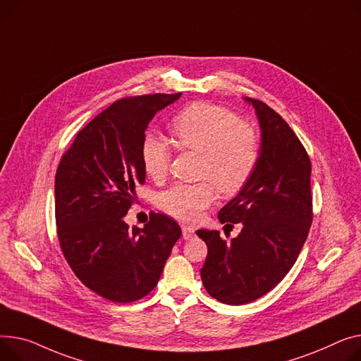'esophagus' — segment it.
I'll return each mask as SVG.
<instances>
[{
	"instance_id": "1",
	"label": "esophagus",
	"mask_w": 361,
	"mask_h": 361,
	"mask_svg": "<svg viewBox=\"0 0 361 361\" xmlns=\"http://www.w3.org/2000/svg\"><path fill=\"white\" fill-rule=\"evenodd\" d=\"M181 231H183V238H184V239H191V238L195 236V228L183 225V226H181Z\"/></svg>"
}]
</instances>
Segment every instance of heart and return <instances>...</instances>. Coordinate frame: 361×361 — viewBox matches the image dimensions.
I'll use <instances>...</instances> for the list:
<instances>
[{
  "label": "heart",
  "instance_id": "b5f03b06",
  "mask_svg": "<svg viewBox=\"0 0 361 361\" xmlns=\"http://www.w3.org/2000/svg\"><path fill=\"white\" fill-rule=\"evenodd\" d=\"M171 133L178 147L200 152L197 177L202 178L197 183H177L158 196V207L176 219L197 221L213 203L216 191L235 196L255 171L259 159L258 135L226 107L212 103L190 104L173 118ZM139 155L149 178H165L171 149L161 135H143Z\"/></svg>",
  "mask_w": 361,
  "mask_h": 361
}]
</instances>
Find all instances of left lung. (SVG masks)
Returning a JSON list of instances; mask_svg holds the SVG:
<instances>
[{
  "mask_svg": "<svg viewBox=\"0 0 361 361\" xmlns=\"http://www.w3.org/2000/svg\"><path fill=\"white\" fill-rule=\"evenodd\" d=\"M245 100L259 120L261 154L247 185L218 214L221 224H241L243 231L229 243L218 231L196 232L207 245L204 289L226 305H245L274 289L296 262L314 219L312 166L302 142L266 103Z\"/></svg>",
  "mask_w": 361,
  "mask_h": 361,
  "instance_id": "8db88e82",
  "label": "left lung"
}]
</instances>
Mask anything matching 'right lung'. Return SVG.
I'll use <instances>...</instances> for the list:
<instances>
[{
  "instance_id": "obj_1",
  "label": "right lung",
  "mask_w": 361,
  "mask_h": 361,
  "mask_svg": "<svg viewBox=\"0 0 361 361\" xmlns=\"http://www.w3.org/2000/svg\"><path fill=\"white\" fill-rule=\"evenodd\" d=\"M180 95L114 102L77 133L58 165L55 218L63 257L90 290L116 303L154 290L181 236L178 224L162 213L151 212L143 228L125 222L136 185L145 183L142 137L157 111Z\"/></svg>"
}]
</instances>
